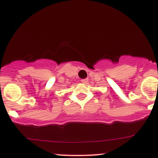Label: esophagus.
<instances>
[{"label": "esophagus", "mask_w": 158, "mask_h": 158, "mask_svg": "<svg viewBox=\"0 0 158 158\" xmlns=\"http://www.w3.org/2000/svg\"><path fill=\"white\" fill-rule=\"evenodd\" d=\"M81 81L82 83H87L88 81V79H81Z\"/></svg>", "instance_id": "1"}]
</instances>
